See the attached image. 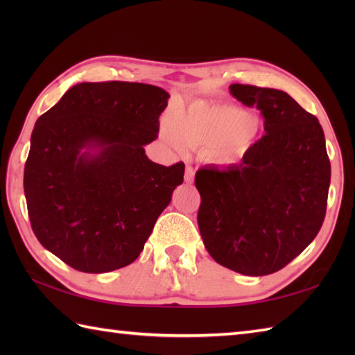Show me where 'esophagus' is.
<instances>
[{
	"mask_svg": "<svg viewBox=\"0 0 355 355\" xmlns=\"http://www.w3.org/2000/svg\"><path fill=\"white\" fill-rule=\"evenodd\" d=\"M193 178H195V171H193L192 166L187 164L186 166V172H184V182L191 184V183H193Z\"/></svg>",
	"mask_w": 355,
	"mask_h": 355,
	"instance_id": "obj_1",
	"label": "esophagus"
}]
</instances>
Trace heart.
I'll return each instance as SVG.
<instances>
[{"label":"heart","instance_id":"obj_1","mask_svg":"<svg viewBox=\"0 0 355 355\" xmlns=\"http://www.w3.org/2000/svg\"><path fill=\"white\" fill-rule=\"evenodd\" d=\"M256 119L232 105L195 101L162 120L164 140L175 149L184 145L209 150L214 162L230 164L250 146Z\"/></svg>","mask_w":355,"mask_h":355}]
</instances>
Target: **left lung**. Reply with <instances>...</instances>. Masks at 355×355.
Masks as SVG:
<instances>
[{
	"label": "left lung",
	"mask_w": 355,
	"mask_h": 355,
	"mask_svg": "<svg viewBox=\"0 0 355 355\" xmlns=\"http://www.w3.org/2000/svg\"><path fill=\"white\" fill-rule=\"evenodd\" d=\"M230 94L263 116L266 134L239 164L202 168L198 227L209 254L236 273L284 268L325 220L331 164L315 116L281 89L233 84Z\"/></svg>",
	"instance_id": "1"
}]
</instances>
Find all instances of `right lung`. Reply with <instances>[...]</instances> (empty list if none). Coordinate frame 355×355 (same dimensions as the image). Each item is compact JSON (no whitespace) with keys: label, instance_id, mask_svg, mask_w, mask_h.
<instances>
[{"label":"right lung","instance_id":"right-lung-1","mask_svg":"<svg viewBox=\"0 0 355 355\" xmlns=\"http://www.w3.org/2000/svg\"><path fill=\"white\" fill-rule=\"evenodd\" d=\"M169 93L139 82H82L36 120L24 193L37 241L67 266L108 273L139 258L183 183L184 164L150 162Z\"/></svg>","mask_w":355,"mask_h":355}]
</instances>
